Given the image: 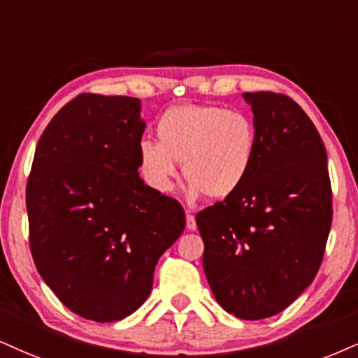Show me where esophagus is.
<instances>
[{"mask_svg": "<svg viewBox=\"0 0 358 358\" xmlns=\"http://www.w3.org/2000/svg\"><path fill=\"white\" fill-rule=\"evenodd\" d=\"M186 227L189 229V231H196V229H197L196 217H194V215L189 213V210H187V214H186Z\"/></svg>", "mask_w": 358, "mask_h": 358, "instance_id": "1", "label": "esophagus"}]
</instances>
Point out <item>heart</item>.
Segmentation results:
<instances>
[{"mask_svg": "<svg viewBox=\"0 0 358 358\" xmlns=\"http://www.w3.org/2000/svg\"><path fill=\"white\" fill-rule=\"evenodd\" d=\"M157 141L138 145V171L145 186L172 191L182 161L191 194L224 201L242 189L257 161L259 136L254 121L241 111L214 104L172 106L159 117Z\"/></svg>", "mask_w": 358, "mask_h": 358, "instance_id": "heart-1", "label": "heart"}]
</instances>
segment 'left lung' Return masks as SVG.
<instances>
[{
	"label": "left lung",
	"mask_w": 358,
	"mask_h": 358,
	"mask_svg": "<svg viewBox=\"0 0 358 358\" xmlns=\"http://www.w3.org/2000/svg\"><path fill=\"white\" fill-rule=\"evenodd\" d=\"M257 127V161L237 194L196 215L204 272L219 306L244 320L284 310L312 284L332 224L327 152L285 94H242Z\"/></svg>",
	"instance_id": "8db88e82"
}]
</instances>
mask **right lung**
<instances>
[{
	"label": "right lung",
	"mask_w": 358,
	"mask_h": 358,
	"mask_svg": "<svg viewBox=\"0 0 358 358\" xmlns=\"http://www.w3.org/2000/svg\"><path fill=\"white\" fill-rule=\"evenodd\" d=\"M141 101L79 94L51 119L26 186L29 247L43 280L74 314L131 315L159 257L186 227L182 206L144 184Z\"/></svg>",
	"instance_id": "add662e5"
}]
</instances>
